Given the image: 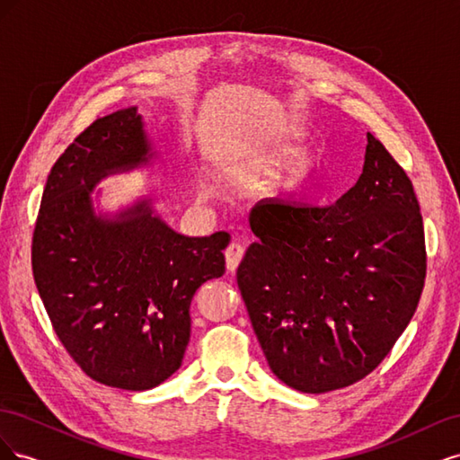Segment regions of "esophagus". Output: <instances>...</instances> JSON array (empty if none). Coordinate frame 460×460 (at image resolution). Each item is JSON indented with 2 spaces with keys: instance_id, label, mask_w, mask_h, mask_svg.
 <instances>
[{
  "instance_id": "obj_1",
  "label": "esophagus",
  "mask_w": 460,
  "mask_h": 460,
  "mask_svg": "<svg viewBox=\"0 0 460 460\" xmlns=\"http://www.w3.org/2000/svg\"><path fill=\"white\" fill-rule=\"evenodd\" d=\"M243 253H245V249H243V245L238 243V242H232V243L226 247L225 257H226V267H228L230 272H234L235 269L240 267V262H242V259H243Z\"/></svg>"
}]
</instances>
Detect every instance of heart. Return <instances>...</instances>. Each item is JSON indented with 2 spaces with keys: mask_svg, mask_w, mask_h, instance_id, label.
<instances>
[{
  "mask_svg": "<svg viewBox=\"0 0 460 460\" xmlns=\"http://www.w3.org/2000/svg\"><path fill=\"white\" fill-rule=\"evenodd\" d=\"M299 134L296 128L291 127H272L267 132H264L259 140H255L249 147V155L253 157V163H262V161H269L272 159L278 151H282L288 147V144H291L296 140ZM311 169V159L305 151H297L291 155L286 164H284V171L288 176H301Z\"/></svg>",
  "mask_w": 460,
  "mask_h": 460,
  "instance_id": "1",
  "label": "heart"
}]
</instances>
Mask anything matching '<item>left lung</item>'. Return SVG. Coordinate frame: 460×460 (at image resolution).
<instances>
[{"instance_id":"left-lung-1","label":"left lung","mask_w":460,"mask_h":460,"mask_svg":"<svg viewBox=\"0 0 460 460\" xmlns=\"http://www.w3.org/2000/svg\"><path fill=\"white\" fill-rule=\"evenodd\" d=\"M363 174L332 207L262 201L238 288L270 370L303 394L363 380L399 340L426 278L412 182L368 132Z\"/></svg>"}]
</instances>
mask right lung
I'll return each instance as SVG.
<instances>
[{
  "label": "right lung",
  "instance_id": "1",
  "mask_svg": "<svg viewBox=\"0 0 460 460\" xmlns=\"http://www.w3.org/2000/svg\"><path fill=\"white\" fill-rule=\"evenodd\" d=\"M151 159L136 107L95 119L53 164L32 238V274L59 341L92 380L144 392L174 374L201 284L225 274L228 232L188 238L149 199L97 217L107 174Z\"/></svg>",
  "mask_w": 460,
  "mask_h": 460
}]
</instances>
